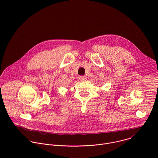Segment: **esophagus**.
I'll return each mask as SVG.
<instances>
[{"mask_svg":"<svg viewBox=\"0 0 158 158\" xmlns=\"http://www.w3.org/2000/svg\"><path fill=\"white\" fill-rule=\"evenodd\" d=\"M79 79L80 81H85L87 79V77L85 76H79Z\"/></svg>","mask_w":158,"mask_h":158,"instance_id":"esophagus-1","label":"esophagus"}]
</instances>
